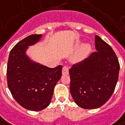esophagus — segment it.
<instances>
[{"label": "esophagus", "instance_id": "1", "mask_svg": "<svg viewBox=\"0 0 125 125\" xmlns=\"http://www.w3.org/2000/svg\"><path fill=\"white\" fill-rule=\"evenodd\" d=\"M68 73V68L67 66H63L62 69V75H67Z\"/></svg>", "mask_w": 125, "mask_h": 125}]
</instances>
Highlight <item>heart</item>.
I'll return each instance as SVG.
<instances>
[{"mask_svg":"<svg viewBox=\"0 0 125 125\" xmlns=\"http://www.w3.org/2000/svg\"><path fill=\"white\" fill-rule=\"evenodd\" d=\"M80 45V43H77V45L79 46ZM91 46L89 44H85V45H82V48H80L79 52L73 57V62H79L84 60V59L88 56L89 52H91Z\"/></svg>","mask_w":125,"mask_h":125,"instance_id":"1","label":"heart"}]
</instances>
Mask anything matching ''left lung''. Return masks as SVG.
Segmentation results:
<instances>
[{"instance_id":"1","label":"left lung","mask_w":125,"mask_h":125,"mask_svg":"<svg viewBox=\"0 0 125 125\" xmlns=\"http://www.w3.org/2000/svg\"><path fill=\"white\" fill-rule=\"evenodd\" d=\"M95 43L97 52L69 70L71 95L76 104L85 109L104 104L118 80L120 64L115 53L97 35Z\"/></svg>"}]
</instances>
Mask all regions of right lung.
Returning a JSON list of instances; mask_svg holds the SVG:
<instances>
[{
  "label": "right lung",
  "mask_w": 125,
  "mask_h": 125,
  "mask_svg": "<svg viewBox=\"0 0 125 125\" xmlns=\"http://www.w3.org/2000/svg\"><path fill=\"white\" fill-rule=\"evenodd\" d=\"M42 34H32L19 41L9 55L7 80L13 97L30 111H39L49 105L55 85L62 77V66L50 68L33 60L27 52Z\"/></svg>",
  "instance_id": "add662e5"
}]
</instances>
